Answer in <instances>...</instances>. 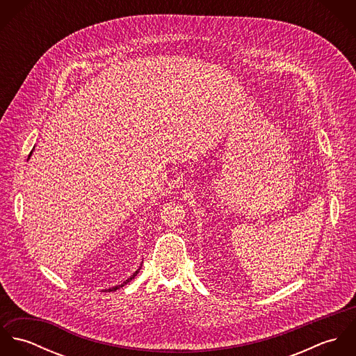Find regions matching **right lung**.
<instances>
[{
  "mask_svg": "<svg viewBox=\"0 0 356 356\" xmlns=\"http://www.w3.org/2000/svg\"><path fill=\"white\" fill-rule=\"evenodd\" d=\"M30 156H31V152H30V154H29V157H30ZM140 270H141V267H140V268H138V270H137V271H136V273H134V274H133L130 278H127V280H126V281H124L122 285H116V286H113V288H109V289H108V292H113V291H116V289H119V288L124 286L127 282H130V281H131V280H133V278H134V277L138 274V271H140Z\"/></svg>",
  "mask_w": 356,
  "mask_h": 356,
  "instance_id": "add662e5",
  "label": "right lung"
}]
</instances>
